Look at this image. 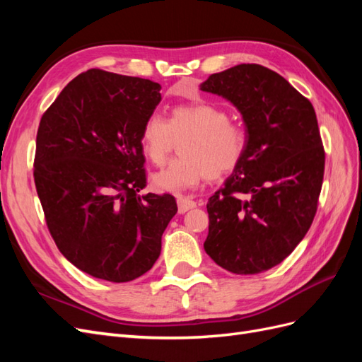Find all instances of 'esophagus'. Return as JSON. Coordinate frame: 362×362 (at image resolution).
Returning <instances> with one entry per match:
<instances>
[{"label":"esophagus","mask_w":362,"mask_h":362,"mask_svg":"<svg viewBox=\"0 0 362 362\" xmlns=\"http://www.w3.org/2000/svg\"><path fill=\"white\" fill-rule=\"evenodd\" d=\"M177 202H178V213L180 214L187 213L189 210H192V208L196 206V202L193 199L187 198V196H180V198L177 199Z\"/></svg>","instance_id":"esophagus-1"}]
</instances>
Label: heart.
Here are the masks:
<instances>
[{
    "label": "heart",
    "mask_w": 362,
    "mask_h": 362,
    "mask_svg": "<svg viewBox=\"0 0 362 362\" xmlns=\"http://www.w3.org/2000/svg\"><path fill=\"white\" fill-rule=\"evenodd\" d=\"M182 140L181 157L152 175V187L164 193H182L204 180H218L243 161L247 151L246 131L231 122L222 107L198 103L173 107L169 120L158 113L146 117L140 129V148L156 166L166 161Z\"/></svg>",
    "instance_id": "1"
}]
</instances>
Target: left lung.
<instances>
[{"mask_svg":"<svg viewBox=\"0 0 362 362\" xmlns=\"http://www.w3.org/2000/svg\"><path fill=\"white\" fill-rule=\"evenodd\" d=\"M201 90L221 95L242 113L247 151L206 204L204 249L235 275L278 266L314 221L325 173V149L308 98L269 68L237 64L213 74Z\"/></svg>","mask_w":362,"mask_h":362,"instance_id":"1","label":"left lung"}]
</instances>
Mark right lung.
<instances>
[{
	"mask_svg": "<svg viewBox=\"0 0 362 362\" xmlns=\"http://www.w3.org/2000/svg\"><path fill=\"white\" fill-rule=\"evenodd\" d=\"M161 86L103 69L80 74L43 113L35 184L63 257L98 279L128 282L146 273L177 214L172 194L146 187L140 129Z\"/></svg>",
	"mask_w": 362,
	"mask_h": 362,
	"instance_id": "right-lung-1",
	"label": "right lung"
}]
</instances>
